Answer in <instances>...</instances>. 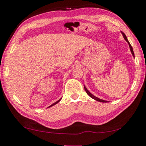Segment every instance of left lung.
Returning <instances> with one entry per match:
<instances>
[{
    "instance_id": "left-lung-1",
    "label": "left lung",
    "mask_w": 146,
    "mask_h": 146,
    "mask_svg": "<svg viewBox=\"0 0 146 146\" xmlns=\"http://www.w3.org/2000/svg\"><path fill=\"white\" fill-rule=\"evenodd\" d=\"M121 33H122V35H123V37H124L125 40V41H127V42L128 43V44H129V49H130V51H131V52H132V55H133V57H134V51H133V48H132V46H131L130 44H129V41H128V39H127V36H126V35H125L124 33H123V32H121ZM84 90L86 91V94H87L88 95H89V96H90V97L91 98L94 99V100H97V101H98V102H107V101H106V100H102V99H100V98H98V97L95 96H94V95H93L92 94H91V93L89 92V91H88V89H86V88L85 87V86H84Z\"/></svg>"
}]
</instances>
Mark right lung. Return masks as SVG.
I'll use <instances>...</instances> for the list:
<instances>
[{
	"mask_svg": "<svg viewBox=\"0 0 146 146\" xmlns=\"http://www.w3.org/2000/svg\"><path fill=\"white\" fill-rule=\"evenodd\" d=\"M61 100H62V98H60V100H57V102H54V103H53V104H52V105H50V106H49L48 107H50L53 106V105H56V104H57V103H58V102H60Z\"/></svg>",
	"mask_w": 146,
	"mask_h": 146,
	"instance_id": "obj_1",
	"label": "right lung"
}]
</instances>
